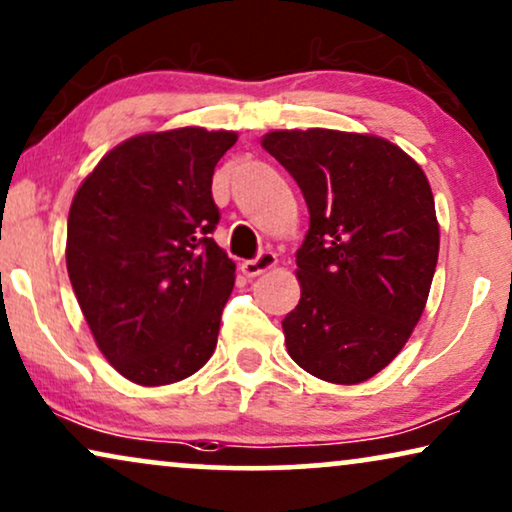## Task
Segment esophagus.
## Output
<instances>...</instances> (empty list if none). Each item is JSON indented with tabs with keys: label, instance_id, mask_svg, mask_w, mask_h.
Wrapping results in <instances>:
<instances>
[{
	"label": "esophagus",
	"instance_id": "1",
	"mask_svg": "<svg viewBox=\"0 0 512 512\" xmlns=\"http://www.w3.org/2000/svg\"><path fill=\"white\" fill-rule=\"evenodd\" d=\"M276 252H271V250H262L260 255L255 257V260H248V262H243L241 264V271L248 278H255V276H260V274H264V271H269V269H274L276 267Z\"/></svg>",
	"mask_w": 512,
	"mask_h": 512
}]
</instances>
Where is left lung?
Listing matches in <instances>:
<instances>
[{
	"mask_svg": "<svg viewBox=\"0 0 512 512\" xmlns=\"http://www.w3.org/2000/svg\"><path fill=\"white\" fill-rule=\"evenodd\" d=\"M262 147L309 208L285 346L313 377L360 384L398 356L424 313L440 250L431 185L377 135L274 131Z\"/></svg>",
	"mask_w": 512,
	"mask_h": 512,
	"instance_id": "left-lung-1",
	"label": "left lung"
}]
</instances>
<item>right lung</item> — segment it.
Masks as SVG:
<instances>
[{
    "label": "right lung",
    "mask_w": 512,
    "mask_h": 512,
    "mask_svg": "<svg viewBox=\"0 0 512 512\" xmlns=\"http://www.w3.org/2000/svg\"><path fill=\"white\" fill-rule=\"evenodd\" d=\"M234 142L194 126L135 135L74 194L67 274L102 356L135 384H173L213 356L236 264L210 238V187Z\"/></svg>",
    "instance_id": "1"
}]
</instances>
